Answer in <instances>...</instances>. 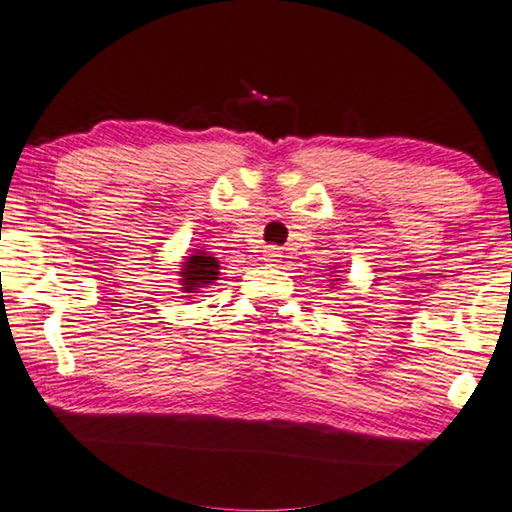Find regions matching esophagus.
Masks as SVG:
<instances>
[{"label":"esophagus","instance_id":"obj_1","mask_svg":"<svg viewBox=\"0 0 512 512\" xmlns=\"http://www.w3.org/2000/svg\"><path fill=\"white\" fill-rule=\"evenodd\" d=\"M280 257H282V255L278 253V248H266V250H264V259H266V262H278Z\"/></svg>","mask_w":512,"mask_h":512}]
</instances>
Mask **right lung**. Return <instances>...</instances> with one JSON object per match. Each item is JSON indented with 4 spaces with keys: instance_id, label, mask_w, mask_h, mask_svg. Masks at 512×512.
<instances>
[{
    "instance_id": "obj_1",
    "label": "right lung",
    "mask_w": 512,
    "mask_h": 512,
    "mask_svg": "<svg viewBox=\"0 0 512 512\" xmlns=\"http://www.w3.org/2000/svg\"><path fill=\"white\" fill-rule=\"evenodd\" d=\"M181 282L186 292H195L197 287H207L213 280H218V262L216 257L207 253H195L183 262Z\"/></svg>"
}]
</instances>
